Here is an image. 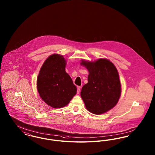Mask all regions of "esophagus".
I'll use <instances>...</instances> for the list:
<instances>
[{"label": "esophagus", "instance_id": "34e87169", "mask_svg": "<svg viewBox=\"0 0 155 155\" xmlns=\"http://www.w3.org/2000/svg\"><path fill=\"white\" fill-rule=\"evenodd\" d=\"M80 89H81V87H80V86H78V87H77V94H79V93H80Z\"/></svg>", "mask_w": 155, "mask_h": 155}]
</instances>
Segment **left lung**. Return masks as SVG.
<instances>
[{
  "mask_svg": "<svg viewBox=\"0 0 155 155\" xmlns=\"http://www.w3.org/2000/svg\"><path fill=\"white\" fill-rule=\"evenodd\" d=\"M81 64L89 71L88 83L81 89V96L87 109L95 114L110 110L117 103L121 84L116 67L109 60L95 62L82 60Z\"/></svg>",
  "mask_w": 155,
  "mask_h": 155,
  "instance_id": "obj_1",
  "label": "left lung"
}]
</instances>
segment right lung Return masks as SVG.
I'll return each instance as SVG.
<instances>
[{
	"mask_svg": "<svg viewBox=\"0 0 155 155\" xmlns=\"http://www.w3.org/2000/svg\"><path fill=\"white\" fill-rule=\"evenodd\" d=\"M63 56L53 54L45 60L37 78V89L42 100L54 108L63 107L77 93L72 79L65 71Z\"/></svg>",
	"mask_w": 155,
	"mask_h": 155,
	"instance_id": "1",
	"label": "right lung"
}]
</instances>
